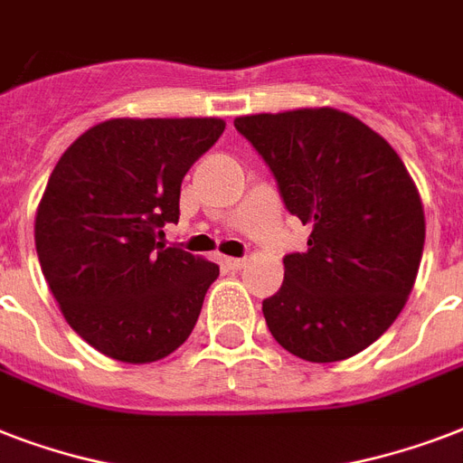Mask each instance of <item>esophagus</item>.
<instances>
[{"label":"esophagus","instance_id":"34e87169","mask_svg":"<svg viewBox=\"0 0 463 463\" xmlns=\"http://www.w3.org/2000/svg\"><path fill=\"white\" fill-rule=\"evenodd\" d=\"M223 267L225 269H232V271H238V269H242L245 267V257H223Z\"/></svg>","mask_w":463,"mask_h":463}]
</instances>
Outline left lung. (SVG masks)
I'll return each mask as SVG.
<instances>
[{
    "mask_svg": "<svg viewBox=\"0 0 463 463\" xmlns=\"http://www.w3.org/2000/svg\"><path fill=\"white\" fill-rule=\"evenodd\" d=\"M274 173L307 250L261 312L298 358L336 363L365 351L394 324L416 283L425 213L413 177L389 141L336 108L235 118Z\"/></svg>",
    "mask_w": 463,
    "mask_h": 463,
    "instance_id": "obj_1",
    "label": "left lung"
}]
</instances>
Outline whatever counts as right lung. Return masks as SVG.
<instances>
[{
    "mask_svg": "<svg viewBox=\"0 0 463 463\" xmlns=\"http://www.w3.org/2000/svg\"><path fill=\"white\" fill-rule=\"evenodd\" d=\"M225 122L115 118L90 127L57 160L35 213L40 269L67 324L96 351L144 365L194 329L213 261L165 247L180 184Z\"/></svg>",
    "mask_w": 463,
    "mask_h": 463,
    "instance_id": "add662e5",
    "label": "right lung"
}]
</instances>
